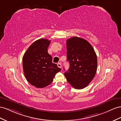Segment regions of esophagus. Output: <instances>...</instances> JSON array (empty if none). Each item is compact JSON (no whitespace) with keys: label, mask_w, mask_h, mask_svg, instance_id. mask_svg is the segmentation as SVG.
<instances>
[{"label":"esophagus","mask_w":121,"mask_h":121,"mask_svg":"<svg viewBox=\"0 0 121 121\" xmlns=\"http://www.w3.org/2000/svg\"><path fill=\"white\" fill-rule=\"evenodd\" d=\"M57 66H58V67L61 68V67H62L61 63H58L57 64Z\"/></svg>","instance_id":"obj_1"}]
</instances>
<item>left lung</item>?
Segmentation results:
<instances>
[{
    "mask_svg": "<svg viewBox=\"0 0 121 121\" xmlns=\"http://www.w3.org/2000/svg\"><path fill=\"white\" fill-rule=\"evenodd\" d=\"M66 48L69 68L64 75L73 88H84L92 81L97 72V55L87 40L78 37L67 39Z\"/></svg>",
    "mask_w": 121,
    "mask_h": 121,
    "instance_id": "1",
    "label": "left lung"
}]
</instances>
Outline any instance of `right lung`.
<instances>
[{
	"label": "right lung",
	"mask_w": 121,
	"mask_h": 121,
	"mask_svg": "<svg viewBox=\"0 0 121 121\" xmlns=\"http://www.w3.org/2000/svg\"><path fill=\"white\" fill-rule=\"evenodd\" d=\"M51 41L40 39L31 44L22 58L23 69L27 81L37 88H43L53 81L55 75L61 70L52 62L48 52Z\"/></svg>",
	"instance_id": "right-lung-1"
}]
</instances>
